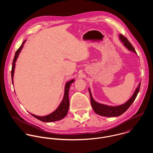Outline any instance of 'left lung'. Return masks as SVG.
<instances>
[{"label": "left lung", "instance_id": "left-lung-1", "mask_svg": "<svg viewBox=\"0 0 153 153\" xmlns=\"http://www.w3.org/2000/svg\"><path fill=\"white\" fill-rule=\"evenodd\" d=\"M119 37H120V40H121V42H123L124 45L128 50L134 51V53H137L134 48L132 46V45L130 43L128 40L125 36H124L123 34H120ZM140 83H139L137 88H136L135 92L134 93L133 95L130 98V99L128 101L126 102V103L119 105V106H108V105L102 104H100V103H98V102H95L91 96V94L90 90L89 89L88 90H89L90 96L91 104L93 109L96 113H97L100 116H102L116 117V116H120L122 114H123L130 107V106L134 101V100L136 99V97L138 94V93L140 90Z\"/></svg>", "mask_w": 153, "mask_h": 153}]
</instances>
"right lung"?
I'll return each mask as SVG.
<instances>
[{
    "instance_id": "add662e5",
    "label": "right lung",
    "mask_w": 153,
    "mask_h": 153,
    "mask_svg": "<svg viewBox=\"0 0 153 153\" xmlns=\"http://www.w3.org/2000/svg\"><path fill=\"white\" fill-rule=\"evenodd\" d=\"M25 41L23 42L20 47L18 49L17 51H16V53L15 54V57L13 58V63H12V70H11V76H12V83H13V74H14V70H15V62L16 61L19 53L20 52V51L22 50L23 45L25 43ZM74 82V80H71L70 81L68 82L66 86H65V96L64 98L59 107L56 109V111H54L53 113H52L51 114H49L46 116L43 117H40V116H37L34 115L33 114H31L33 117L35 118L43 121V122H51V121H56L59 120L63 119L66 115L68 112V108H69V99H68V90L71 84Z\"/></svg>"
}]
</instances>
